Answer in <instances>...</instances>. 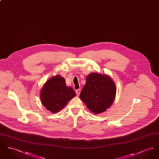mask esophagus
<instances>
[{
	"instance_id": "34e87169",
	"label": "esophagus",
	"mask_w": 159,
	"mask_h": 159,
	"mask_svg": "<svg viewBox=\"0 0 159 159\" xmlns=\"http://www.w3.org/2000/svg\"><path fill=\"white\" fill-rule=\"evenodd\" d=\"M80 89H76V95H77V96H79V95H80Z\"/></svg>"
}]
</instances>
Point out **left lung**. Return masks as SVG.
<instances>
[{
    "instance_id": "obj_1",
    "label": "left lung",
    "mask_w": 159,
    "mask_h": 159,
    "mask_svg": "<svg viewBox=\"0 0 159 159\" xmlns=\"http://www.w3.org/2000/svg\"><path fill=\"white\" fill-rule=\"evenodd\" d=\"M116 92L115 84L110 77L92 73L86 77L80 98L92 113L99 114L113 104Z\"/></svg>"
}]
</instances>
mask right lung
<instances>
[{"mask_svg":"<svg viewBox=\"0 0 159 159\" xmlns=\"http://www.w3.org/2000/svg\"><path fill=\"white\" fill-rule=\"evenodd\" d=\"M75 96L73 88L67 86L65 79L59 75L47 81L40 92L42 103L52 113L60 111Z\"/></svg>","mask_w":159,"mask_h":159,"instance_id":"right-lung-1","label":"right lung"}]
</instances>
